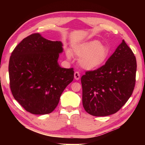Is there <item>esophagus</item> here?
Masks as SVG:
<instances>
[{"label": "esophagus", "mask_w": 145, "mask_h": 145, "mask_svg": "<svg viewBox=\"0 0 145 145\" xmlns=\"http://www.w3.org/2000/svg\"><path fill=\"white\" fill-rule=\"evenodd\" d=\"M74 78L76 79V80H79V79H80V74H79V72H78V71H76V72H74Z\"/></svg>", "instance_id": "34e87169"}]
</instances>
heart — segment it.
<instances>
[{
    "label": "heart",
    "mask_w": 145,
    "mask_h": 145,
    "mask_svg": "<svg viewBox=\"0 0 145 145\" xmlns=\"http://www.w3.org/2000/svg\"><path fill=\"white\" fill-rule=\"evenodd\" d=\"M73 53L78 59L79 65L86 70H94L104 64L109 55V49L106 45L98 40H92L76 45ZM67 57H71V52H67Z\"/></svg>",
    "instance_id": "b5f03b06"
}]
</instances>
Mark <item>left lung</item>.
<instances>
[{"label": "left lung", "instance_id": "left-lung-1", "mask_svg": "<svg viewBox=\"0 0 145 145\" xmlns=\"http://www.w3.org/2000/svg\"><path fill=\"white\" fill-rule=\"evenodd\" d=\"M137 61L124 39L106 63L81 77L82 104L94 116H108L118 112L133 92Z\"/></svg>", "mask_w": 145, "mask_h": 145}]
</instances>
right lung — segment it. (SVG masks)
<instances>
[{"instance_id":"1","label":"right lung","mask_w":145,"mask_h":145,"mask_svg":"<svg viewBox=\"0 0 145 145\" xmlns=\"http://www.w3.org/2000/svg\"><path fill=\"white\" fill-rule=\"evenodd\" d=\"M61 41L33 33L15 47L10 57V87L14 98L32 114H50L61 95L74 78L73 68L64 69L57 61Z\"/></svg>"}]
</instances>
